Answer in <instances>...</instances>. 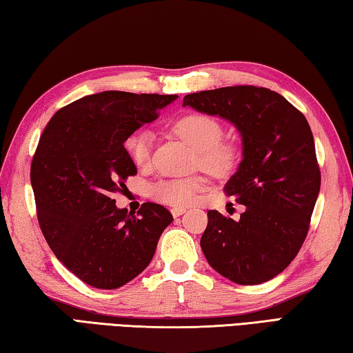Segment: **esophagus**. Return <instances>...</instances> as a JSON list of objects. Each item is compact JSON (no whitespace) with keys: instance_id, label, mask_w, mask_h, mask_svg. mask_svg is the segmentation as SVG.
I'll use <instances>...</instances> for the list:
<instances>
[{"instance_id":"esophagus-1","label":"esophagus","mask_w":353,"mask_h":353,"mask_svg":"<svg viewBox=\"0 0 353 353\" xmlns=\"http://www.w3.org/2000/svg\"><path fill=\"white\" fill-rule=\"evenodd\" d=\"M185 212H187V208H183V207H174V208H172V210H171L172 216H174V218L181 216V214H183Z\"/></svg>"}]
</instances>
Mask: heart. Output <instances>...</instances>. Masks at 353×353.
<instances>
[{
  "label": "heart",
  "mask_w": 353,
  "mask_h": 353,
  "mask_svg": "<svg viewBox=\"0 0 353 353\" xmlns=\"http://www.w3.org/2000/svg\"><path fill=\"white\" fill-rule=\"evenodd\" d=\"M171 130L196 149L194 165L214 176L230 174L240 162V146L232 140H223L224 128L216 118L198 112L187 113L171 124ZM151 145L149 130H137L124 140L128 157L139 168H145L151 160ZM205 185L207 179L202 176L162 179L151 187V198L165 205L187 207L198 199Z\"/></svg>",
  "instance_id": "obj_1"
}]
</instances>
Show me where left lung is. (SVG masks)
<instances>
[{
  "label": "left lung",
  "instance_id": "obj_1",
  "mask_svg": "<svg viewBox=\"0 0 353 353\" xmlns=\"http://www.w3.org/2000/svg\"><path fill=\"white\" fill-rule=\"evenodd\" d=\"M183 105L229 119L243 139V160L224 191L246 212L240 221L208 212L202 252L232 282H268L301 250L319 194L321 171L307 118L282 94L255 85L190 93Z\"/></svg>",
  "mask_w": 353,
  "mask_h": 353
}]
</instances>
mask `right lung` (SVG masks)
<instances>
[{
    "label": "right lung",
    "mask_w": 353,
    "mask_h": 353,
    "mask_svg": "<svg viewBox=\"0 0 353 353\" xmlns=\"http://www.w3.org/2000/svg\"><path fill=\"white\" fill-rule=\"evenodd\" d=\"M177 94L103 92L62 107L41 134L31 163L39 224L63 266L83 283L115 290L151 263L172 214L145 202L137 214L117 208L137 174L124 140Z\"/></svg>",
    "instance_id": "1"
}]
</instances>
